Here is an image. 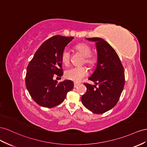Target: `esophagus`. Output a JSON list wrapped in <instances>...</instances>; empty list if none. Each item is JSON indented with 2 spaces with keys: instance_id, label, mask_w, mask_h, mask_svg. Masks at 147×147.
<instances>
[{
  "instance_id": "34e87169",
  "label": "esophagus",
  "mask_w": 147,
  "mask_h": 147,
  "mask_svg": "<svg viewBox=\"0 0 147 147\" xmlns=\"http://www.w3.org/2000/svg\"><path fill=\"white\" fill-rule=\"evenodd\" d=\"M78 86H79V84H78V83H77V82H74V88L77 87Z\"/></svg>"
}]
</instances>
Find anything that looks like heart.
I'll list each match as a JSON object with an SVG mask.
<instances>
[{
	"instance_id": "1",
	"label": "heart",
	"mask_w": 147,
	"mask_h": 147,
	"mask_svg": "<svg viewBox=\"0 0 147 147\" xmlns=\"http://www.w3.org/2000/svg\"><path fill=\"white\" fill-rule=\"evenodd\" d=\"M75 49L84 57L83 62L92 67L95 65L97 58L95 56L91 55L92 49L89 45L85 43H80L75 46ZM71 54L68 49H65L61 53V59L65 65H68L70 61ZM88 71L85 67H72L65 72V77L69 80L76 82H80L82 79L87 76Z\"/></svg>"
}]
</instances>
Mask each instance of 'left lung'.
Returning <instances> with one entry per match:
<instances>
[{
    "mask_svg": "<svg viewBox=\"0 0 147 147\" xmlns=\"http://www.w3.org/2000/svg\"><path fill=\"white\" fill-rule=\"evenodd\" d=\"M86 39L96 44L97 67L89 79L98 87L85 83L87 91L82 96L81 101L92 113L102 114L118 102L124 86V68L118 54L107 41L99 37Z\"/></svg>",
    "mask_w": 147,
    "mask_h": 147,
    "instance_id": "1",
    "label": "left lung"
}]
</instances>
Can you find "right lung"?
Wrapping results in <instances>:
<instances>
[{"label":"right lung","instance_id":"add662e5","mask_svg":"<svg viewBox=\"0 0 147 147\" xmlns=\"http://www.w3.org/2000/svg\"><path fill=\"white\" fill-rule=\"evenodd\" d=\"M73 37L55 36L42 43L28 65L25 82L31 97L40 106L53 108L64 101L73 82L65 80L58 83L53 74L61 77V53Z\"/></svg>","mask_w":147,"mask_h":147}]
</instances>
